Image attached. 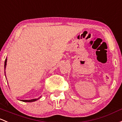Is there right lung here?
<instances>
[{
    "label": "right lung",
    "instance_id": "right-lung-1",
    "mask_svg": "<svg viewBox=\"0 0 122 122\" xmlns=\"http://www.w3.org/2000/svg\"><path fill=\"white\" fill-rule=\"evenodd\" d=\"M6 62H7V59L6 58V60H5V68H6ZM39 98H38V99H31V100H21V101H23V102H34V101H37V100L38 99H39Z\"/></svg>",
    "mask_w": 122,
    "mask_h": 122
}]
</instances>
